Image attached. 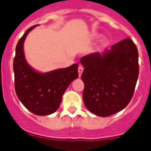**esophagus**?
<instances>
[{
    "instance_id": "1",
    "label": "esophagus",
    "mask_w": 151,
    "mask_h": 151,
    "mask_svg": "<svg viewBox=\"0 0 151 151\" xmlns=\"http://www.w3.org/2000/svg\"><path fill=\"white\" fill-rule=\"evenodd\" d=\"M78 75L79 77H81L82 73V71H83V67L82 65H79L78 66Z\"/></svg>"
}]
</instances>
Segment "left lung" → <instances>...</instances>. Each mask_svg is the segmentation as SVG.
Returning a JSON list of instances; mask_svg holds the SVG:
<instances>
[{
    "label": "left lung",
    "instance_id": "1",
    "mask_svg": "<svg viewBox=\"0 0 151 151\" xmlns=\"http://www.w3.org/2000/svg\"><path fill=\"white\" fill-rule=\"evenodd\" d=\"M83 101L89 111L109 116L121 111L133 97L139 73L138 52L129 38L102 54L83 56Z\"/></svg>",
    "mask_w": 151,
    "mask_h": 151
}]
</instances>
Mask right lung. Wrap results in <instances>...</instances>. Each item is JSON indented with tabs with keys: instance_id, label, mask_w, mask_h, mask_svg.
I'll list each match as a JSON object with an SVG mask.
<instances>
[{
	"instance_id": "1",
	"label": "right lung",
	"mask_w": 151,
	"mask_h": 151,
	"mask_svg": "<svg viewBox=\"0 0 151 151\" xmlns=\"http://www.w3.org/2000/svg\"><path fill=\"white\" fill-rule=\"evenodd\" d=\"M28 29L16 46L14 59V87L18 98L28 110L38 116H47L58 109L63 94L74 79L78 78V64L65 69L40 73L26 61L23 43L30 31Z\"/></svg>"
}]
</instances>
